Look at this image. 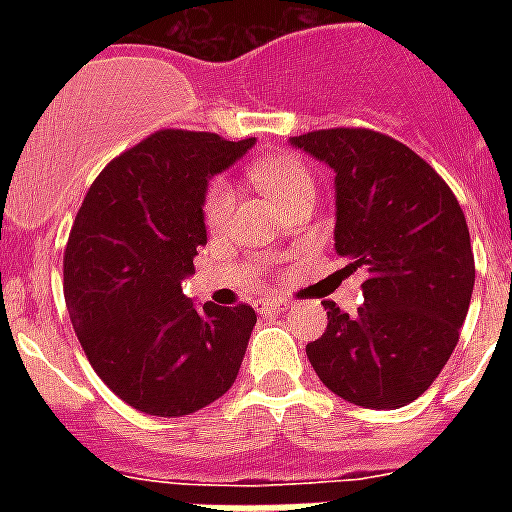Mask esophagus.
I'll use <instances>...</instances> for the list:
<instances>
[{"instance_id":"esophagus-1","label":"esophagus","mask_w":512,"mask_h":512,"mask_svg":"<svg viewBox=\"0 0 512 512\" xmlns=\"http://www.w3.org/2000/svg\"><path fill=\"white\" fill-rule=\"evenodd\" d=\"M289 303L287 300H276V297H265L263 303H260V311L265 313H281V311H287Z\"/></svg>"}]
</instances>
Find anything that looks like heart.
<instances>
[{
  "label": "heart",
  "instance_id": "heart-1",
  "mask_svg": "<svg viewBox=\"0 0 512 512\" xmlns=\"http://www.w3.org/2000/svg\"><path fill=\"white\" fill-rule=\"evenodd\" d=\"M252 180L263 188L273 201L289 199L292 193L311 188V172L297 156L276 154L265 156L252 164ZM233 204H236V191L225 180H212L204 193V220L209 228H220L228 220Z\"/></svg>",
  "mask_w": 512,
  "mask_h": 512
}]
</instances>
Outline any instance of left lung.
Here are the masks:
<instances>
[{"mask_svg": "<svg viewBox=\"0 0 512 512\" xmlns=\"http://www.w3.org/2000/svg\"><path fill=\"white\" fill-rule=\"evenodd\" d=\"M289 143L335 172V249L364 271V305L324 300L327 329L308 361L364 409L412 404L460 340L476 263L460 201L412 148L374 130H319Z\"/></svg>", "mask_w": 512, "mask_h": 512, "instance_id": "obj_1", "label": "left lung"}]
</instances>
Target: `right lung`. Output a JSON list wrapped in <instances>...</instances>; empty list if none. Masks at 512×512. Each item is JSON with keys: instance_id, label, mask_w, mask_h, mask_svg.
I'll use <instances>...</instances> for the list:
<instances>
[{"instance_id": "add662e5", "label": "right lung", "mask_w": 512, "mask_h": 512, "mask_svg": "<svg viewBox=\"0 0 512 512\" xmlns=\"http://www.w3.org/2000/svg\"><path fill=\"white\" fill-rule=\"evenodd\" d=\"M252 146L162 130L108 164L84 196L63 257L66 305L92 369L138 412H199L239 374L255 311L196 305L183 281L207 244L209 180Z\"/></svg>"}]
</instances>
